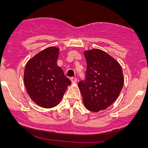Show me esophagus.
<instances>
[{"mask_svg":"<svg viewBox=\"0 0 148 148\" xmlns=\"http://www.w3.org/2000/svg\"><path fill=\"white\" fill-rule=\"evenodd\" d=\"M77 79L75 77H71V82L73 83H75L77 82Z\"/></svg>","mask_w":148,"mask_h":148,"instance_id":"esophagus-1","label":"esophagus"}]
</instances>
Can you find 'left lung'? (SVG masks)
<instances>
[{"instance_id": "8db88e82", "label": "left lung", "mask_w": 148, "mask_h": 148, "mask_svg": "<svg viewBox=\"0 0 148 148\" xmlns=\"http://www.w3.org/2000/svg\"><path fill=\"white\" fill-rule=\"evenodd\" d=\"M86 79L78 83L85 107L92 112L104 110L120 94L124 84L122 68L114 58L99 49L84 52Z\"/></svg>"}]
</instances>
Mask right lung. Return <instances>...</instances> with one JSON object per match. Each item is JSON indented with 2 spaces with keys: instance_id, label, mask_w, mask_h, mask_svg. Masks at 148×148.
<instances>
[{
  "instance_id": "1",
  "label": "right lung",
  "mask_w": 148,
  "mask_h": 148,
  "mask_svg": "<svg viewBox=\"0 0 148 148\" xmlns=\"http://www.w3.org/2000/svg\"><path fill=\"white\" fill-rule=\"evenodd\" d=\"M58 48L48 47L26 64L24 84L30 98L46 108L56 106L71 84L62 69L57 65Z\"/></svg>"
}]
</instances>
